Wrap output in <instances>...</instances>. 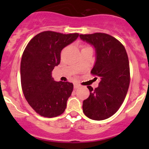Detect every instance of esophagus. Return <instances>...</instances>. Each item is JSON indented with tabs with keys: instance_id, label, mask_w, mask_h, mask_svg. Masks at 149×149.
Returning <instances> with one entry per match:
<instances>
[{
	"instance_id": "esophagus-1",
	"label": "esophagus",
	"mask_w": 149,
	"mask_h": 149,
	"mask_svg": "<svg viewBox=\"0 0 149 149\" xmlns=\"http://www.w3.org/2000/svg\"><path fill=\"white\" fill-rule=\"evenodd\" d=\"M80 84H78V83H74L73 84V87H74V88H78L79 87H80Z\"/></svg>"
}]
</instances>
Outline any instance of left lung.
I'll return each instance as SVG.
<instances>
[{
    "label": "left lung",
    "instance_id": "obj_1",
    "mask_svg": "<svg viewBox=\"0 0 149 149\" xmlns=\"http://www.w3.org/2000/svg\"><path fill=\"white\" fill-rule=\"evenodd\" d=\"M95 49L96 61L91 73L100 78L98 87L88 86L90 95L83 102V112L94 120H102L119 109L130 84V66L124 46L104 33L80 34Z\"/></svg>",
    "mask_w": 149,
    "mask_h": 149
}]
</instances>
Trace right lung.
<instances>
[{
  "instance_id": "obj_1",
  "label": "right lung",
  "mask_w": 149,
  "mask_h": 149,
  "mask_svg": "<svg viewBox=\"0 0 149 149\" xmlns=\"http://www.w3.org/2000/svg\"><path fill=\"white\" fill-rule=\"evenodd\" d=\"M79 36L78 33L42 31L30 40L24 51L21 61L22 91L29 104L41 116L54 118L65 111L73 84L55 81L52 71L60 64L62 49Z\"/></svg>"
}]
</instances>
